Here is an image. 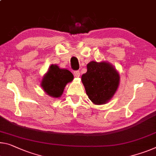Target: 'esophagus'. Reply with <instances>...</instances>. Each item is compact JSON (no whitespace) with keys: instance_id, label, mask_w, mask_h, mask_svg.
<instances>
[{"instance_id":"esophagus-1","label":"esophagus","mask_w":156,"mask_h":156,"mask_svg":"<svg viewBox=\"0 0 156 156\" xmlns=\"http://www.w3.org/2000/svg\"><path fill=\"white\" fill-rule=\"evenodd\" d=\"M74 75H75V76H76V77H79V76H80V72L79 70L74 71Z\"/></svg>"}]
</instances>
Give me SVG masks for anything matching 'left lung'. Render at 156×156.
<instances>
[{
    "mask_svg": "<svg viewBox=\"0 0 156 156\" xmlns=\"http://www.w3.org/2000/svg\"><path fill=\"white\" fill-rule=\"evenodd\" d=\"M88 97L95 105H103L113 97L118 88L119 75L111 65L91 61L81 76Z\"/></svg>",
    "mask_w": 156,
    "mask_h": 156,
    "instance_id": "1",
    "label": "left lung"
}]
</instances>
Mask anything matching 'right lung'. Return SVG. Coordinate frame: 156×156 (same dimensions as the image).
Wrapping results in <instances>:
<instances>
[{
  "mask_svg": "<svg viewBox=\"0 0 156 156\" xmlns=\"http://www.w3.org/2000/svg\"><path fill=\"white\" fill-rule=\"evenodd\" d=\"M74 76L68 70L59 68L56 65H51L47 73L42 79L41 85L45 92L50 96H61L65 86L73 81Z\"/></svg>",
  "mask_w": 156,
  "mask_h": 156,
  "instance_id": "right-lung-1",
  "label": "right lung"
}]
</instances>
